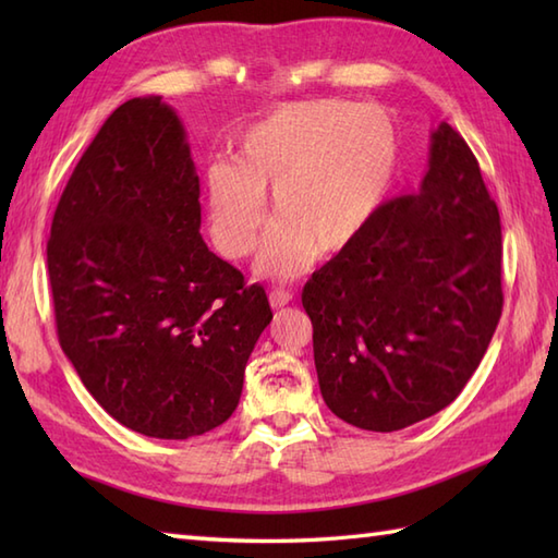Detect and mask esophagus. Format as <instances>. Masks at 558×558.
I'll list each match as a JSON object with an SVG mask.
<instances>
[{
	"label": "esophagus",
	"instance_id": "34e87169",
	"mask_svg": "<svg viewBox=\"0 0 558 558\" xmlns=\"http://www.w3.org/2000/svg\"><path fill=\"white\" fill-rule=\"evenodd\" d=\"M268 300H270V306H272V310H282V306L292 302V292H290V290H280V288H276V290H270V292H268Z\"/></svg>",
	"mask_w": 558,
	"mask_h": 558
}]
</instances>
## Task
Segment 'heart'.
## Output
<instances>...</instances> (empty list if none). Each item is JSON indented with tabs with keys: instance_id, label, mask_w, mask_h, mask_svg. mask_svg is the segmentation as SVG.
Here are the masks:
<instances>
[{
	"instance_id": "heart-1",
	"label": "heart",
	"mask_w": 558,
	"mask_h": 558,
	"mask_svg": "<svg viewBox=\"0 0 558 558\" xmlns=\"http://www.w3.org/2000/svg\"><path fill=\"white\" fill-rule=\"evenodd\" d=\"M398 129L388 112L348 100L286 102L236 141V162L206 170L210 240L228 258L254 252L272 194V225L256 270L290 280L314 248L336 254L369 228L396 184Z\"/></svg>"
}]
</instances>
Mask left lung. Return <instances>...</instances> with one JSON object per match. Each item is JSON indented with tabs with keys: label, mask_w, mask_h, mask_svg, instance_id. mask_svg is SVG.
I'll use <instances>...</instances> for the list:
<instances>
[{
	"label": "left lung",
	"mask_w": 558,
	"mask_h": 558,
	"mask_svg": "<svg viewBox=\"0 0 558 558\" xmlns=\"http://www.w3.org/2000/svg\"><path fill=\"white\" fill-rule=\"evenodd\" d=\"M314 364L330 412L398 432L450 405L504 310L501 220L453 126L432 134L417 194L388 201L304 286Z\"/></svg>",
	"instance_id": "8db88e82"
}]
</instances>
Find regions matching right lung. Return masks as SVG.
<instances>
[{
	"instance_id": "add662e5",
	"label": "right lung",
	"mask_w": 558,
	"mask_h": 558,
	"mask_svg": "<svg viewBox=\"0 0 558 558\" xmlns=\"http://www.w3.org/2000/svg\"><path fill=\"white\" fill-rule=\"evenodd\" d=\"M198 196L180 117L132 98L71 172L47 242L59 345L105 412L153 438L230 420L272 318L206 246Z\"/></svg>"
}]
</instances>
